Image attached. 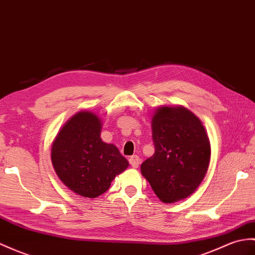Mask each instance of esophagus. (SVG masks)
I'll return each instance as SVG.
<instances>
[{"label": "esophagus", "mask_w": 255, "mask_h": 255, "mask_svg": "<svg viewBox=\"0 0 255 255\" xmlns=\"http://www.w3.org/2000/svg\"><path fill=\"white\" fill-rule=\"evenodd\" d=\"M129 164L131 165L133 168H137L140 164V158L138 155H132L129 157Z\"/></svg>", "instance_id": "obj_1"}]
</instances>
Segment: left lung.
<instances>
[{"label":"left lung","mask_w":255,"mask_h":255,"mask_svg":"<svg viewBox=\"0 0 255 255\" xmlns=\"http://www.w3.org/2000/svg\"><path fill=\"white\" fill-rule=\"evenodd\" d=\"M155 152L141 173L164 203L195 191L208 171L211 144L199 118L185 108H158L152 118Z\"/></svg>","instance_id":"left-lung-1"}]
</instances>
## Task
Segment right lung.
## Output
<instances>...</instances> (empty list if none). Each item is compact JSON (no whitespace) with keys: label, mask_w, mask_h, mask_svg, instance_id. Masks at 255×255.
Instances as JSON below:
<instances>
[{"label":"right lung","mask_w":255,"mask_h":255,"mask_svg":"<svg viewBox=\"0 0 255 255\" xmlns=\"http://www.w3.org/2000/svg\"><path fill=\"white\" fill-rule=\"evenodd\" d=\"M101 125L96 114L79 112L65 124L52 145L57 176L70 190L86 198L109 190L115 176L129 165L115 145L101 139Z\"/></svg>","instance_id":"add662e5"}]
</instances>
